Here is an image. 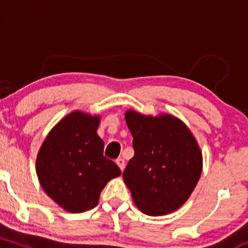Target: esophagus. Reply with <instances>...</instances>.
<instances>
[{
	"mask_svg": "<svg viewBox=\"0 0 248 248\" xmlns=\"http://www.w3.org/2000/svg\"><path fill=\"white\" fill-rule=\"evenodd\" d=\"M116 164H118L119 166V168H120L121 169V171H124V158H118V160H116Z\"/></svg>",
	"mask_w": 248,
	"mask_h": 248,
	"instance_id": "obj_1",
	"label": "esophagus"
}]
</instances>
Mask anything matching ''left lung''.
I'll return each instance as SVG.
<instances>
[{"instance_id":"1","label":"left lung","mask_w":248,"mask_h":248,"mask_svg":"<svg viewBox=\"0 0 248 248\" xmlns=\"http://www.w3.org/2000/svg\"><path fill=\"white\" fill-rule=\"evenodd\" d=\"M124 118L135 154L122 176L135 205L148 216L179 209L197 186L203 168L196 139L172 115L154 118L127 110Z\"/></svg>"}]
</instances>
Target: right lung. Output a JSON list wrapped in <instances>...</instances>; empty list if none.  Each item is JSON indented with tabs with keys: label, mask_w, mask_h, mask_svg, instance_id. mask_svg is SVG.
Here are the masks:
<instances>
[{
	"label": "right lung",
	"mask_w": 248,
	"mask_h": 248,
	"mask_svg": "<svg viewBox=\"0 0 248 248\" xmlns=\"http://www.w3.org/2000/svg\"><path fill=\"white\" fill-rule=\"evenodd\" d=\"M99 124L98 115L72 112L52 128L37 155L42 187L69 212L95 207L107 182L121 175L120 168L104 156Z\"/></svg>",
	"instance_id": "obj_1"
}]
</instances>
